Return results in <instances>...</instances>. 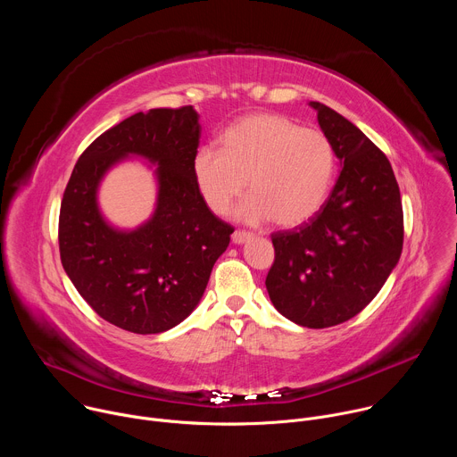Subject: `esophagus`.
<instances>
[{"label": "esophagus", "instance_id": "34e87169", "mask_svg": "<svg viewBox=\"0 0 457 457\" xmlns=\"http://www.w3.org/2000/svg\"><path fill=\"white\" fill-rule=\"evenodd\" d=\"M231 238H233V242L235 244H244V242H247L249 238H253V233H249V231H240V229H237L233 235H231Z\"/></svg>", "mask_w": 457, "mask_h": 457}]
</instances>
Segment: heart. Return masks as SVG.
I'll use <instances>...</instances> for the list:
<instances>
[{"mask_svg":"<svg viewBox=\"0 0 457 457\" xmlns=\"http://www.w3.org/2000/svg\"><path fill=\"white\" fill-rule=\"evenodd\" d=\"M333 173L329 137L278 113L240 119L224 132L222 150L203 146L193 159L195 182L213 213H228L247 180L251 197L238 217L271 219L284 228L309 220L321 208Z\"/></svg>","mask_w":457,"mask_h":457,"instance_id":"obj_1","label":"heart"}]
</instances>
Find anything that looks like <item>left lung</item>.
I'll return each mask as SVG.
<instances>
[{
  "label": "left lung",
  "instance_id": "1",
  "mask_svg": "<svg viewBox=\"0 0 457 457\" xmlns=\"http://www.w3.org/2000/svg\"><path fill=\"white\" fill-rule=\"evenodd\" d=\"M309 104L342 170L314 217L271 235L275 262L266 287L287 320L325 329L365 309L398 264L403 208L386 155L333 108Z\"/></svg>",
  "mask_w": 457,
  "mask_h": 457
}]
</instances>
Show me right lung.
<instances>
[{
    "instance_id": "right-lung-1",
    "label": "right lung",
    "mask_w": 457,
    "mask_h": 457,
    "mask_svg": "<svg viewBox=\"0 0 457 457\" xmlns=\"http://www.w3.org/2000/svg\"><path fill=\"white\" fill-rule=\"evenodd\" d=\"M201 139L193 106L154 108L120 120L79 157L59 210L61 264L87 303L115 328L157 335L199 303L217 258L235 231L212 213L195 182ZM126 154L160 164L152 221L136 232L110 228L96 208V186Z\"/></svg>"
}]
</instances>
